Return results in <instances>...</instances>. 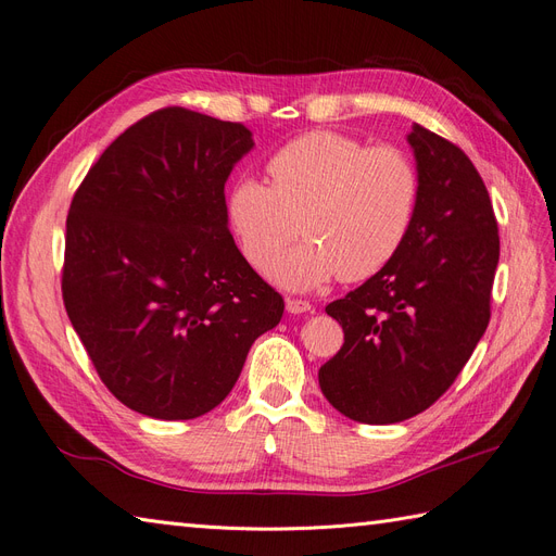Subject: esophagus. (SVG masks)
I'll list each match as a JSON object with an SVG mask.
<instances>
[{
    "label": "esophagus",
    "instance_id": "obj_1",
    "mask_svg": "<svg viewBox=\"0 0 556 556\" xmlns=\"http://www.w3.org/2000/svg\"><path fill=\"white\" fill-rule=\"evenodd\" d=\"M285 308H288V313L292 315H301V313H308L313 306L304 299H288L285 301Z\"/></svg>",
    "mask_w": 556,
    "mask_h": 556
}]
</instances>
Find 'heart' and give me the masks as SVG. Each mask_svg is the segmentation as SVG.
<instances>
[{"label": "heart", "mask_w": 556, "mask_h": 556, "mask_svg": "<svg viewBox=\"0 0 556 556\" xmlns=\"http://www.w3.org/2000/svg\"><path fill=\"white\" fill-rule=\"evenodd\" d=\"M271 185L243 176L229 188L227 217L243 257L266 274L302 229L307 241L276 266L290 290L333 276L364 280L406 243L419 204V172L396 146L308 131L266 164Z\"/></svg>", "instance_id": "1"}]
</instances>
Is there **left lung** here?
Returning a JSON list of instances; mask_svg holds the SVG:
<instances>
[{
  "label": "left lung",
  "instance_id": "1",
  "mask_svg": "<svg viewBox=\"0 0 556 556\" xmlns=\"http://www.w3.org/2000/svg\"><path fill=\"white\" fill-rule=\"evenodd\" d=\"M419 204L396 257L327 306L345 343L319 368L331 406L364 425L427 410L462 374L490 325L498 225L459 146L422 125L408 134Z\"/></svg>",
  "mask_w": 556,
  "mask_h": 556
}]
</instances>
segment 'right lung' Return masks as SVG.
Listing matches in <instances>:
<instances>
[{
  "instance_id": "add662e5",
  "label": "right lung",
  "mask_w": 556,
  "mask_h": 556,
  "mask_svg": "<svg viewBox=\"0 0 556 556\" xmlns=\"http://www.w3.org/2000/svg\"><path fill=\"white\" fill-rule=\"evenodd\" d=\"M241 123L182 106L125 129L66 215L62 299L109 392L155 419L213 410L282 296L227 227L225 182L248 150Z\"/></svg>"
}]
</instances>
